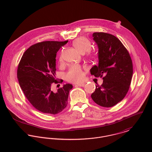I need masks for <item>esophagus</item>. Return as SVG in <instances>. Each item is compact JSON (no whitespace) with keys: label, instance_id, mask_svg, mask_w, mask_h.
<instances>
[{"label":"esophagus","instance_id":"1","mask_svg":"<svg viewBox=\"0 0 152 152\" xmlns=\"http://www.w3.org/2000/svg\"><path fill=\"white\" fill-rule=\"evenodd\" d=\"M85 86V83H80V84H77V85H76L75 86H80V87H83Z\"/></svg>","mask_w":152,"mask_h":152}]
</instances>
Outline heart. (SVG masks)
Returning <instances> with one entry per match:
<instances>
[{"label":"heart","mask_w":152,"mask_h":152,"mask_svg":"<svg viewBox=\"0 0 152 152\" xmlns=\"http://www.w3.org/2000/svg\"><path fill=\"white\" fill-rule=\"evenodd\" d=\"M73 46L81 53L83 54L89 51L91 49V42L85 37H80L76 39L73 42ZM63 61V57L61 54L59 58V61L61 63ZM67 81L72 83L80 82L83 79V73L82 68L79 65H72L67 73L66 75Z\"/></svg>","instance_id":"heart-1"}]
</instances>
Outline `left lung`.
I'll list each match as a JSON object with an SVG mask.
<instances>
[{
	"label": "left lung",
	"mask_w": 152,
	"mask_h": 152,
	"mask_svg": "<svg viewBox=\"0 0 152 152\" xmlns=\"http://www.w3.org/2000/svg\"><path fill=\"white\" fill-rule=\"evenodd\" d=\"M98 50V66L94 65L91 73L102 77V85H96L91 99L99 106L112 107L121 101L129 91L133 75V64L130 55L116 36L104 33H93Z\"/></svg>",
	"instance_id": "8db88e82"
}]
</instances>
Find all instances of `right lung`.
Returning <instances> with one entry per match:
<instances>
[{
	"instance_id": "obj_1",
	"label": "right lung",
	"mask_w": 152,
	"mask_h": 152,
	"mask_svg": "<svg viewBox=\"0 0 152 152\" xmlns=\"http://www.w3.org/2000/svg\"><path fill=\"white\" fill-rule=\"evenodd\" d=\"M68 42L45 41L31 46L23 53L19 62L17 76L24 94L39 111L56 115L67 105L71 84H66L56 92L52 91L56 79V53Z\"/></svg>"
}]
</instances>
